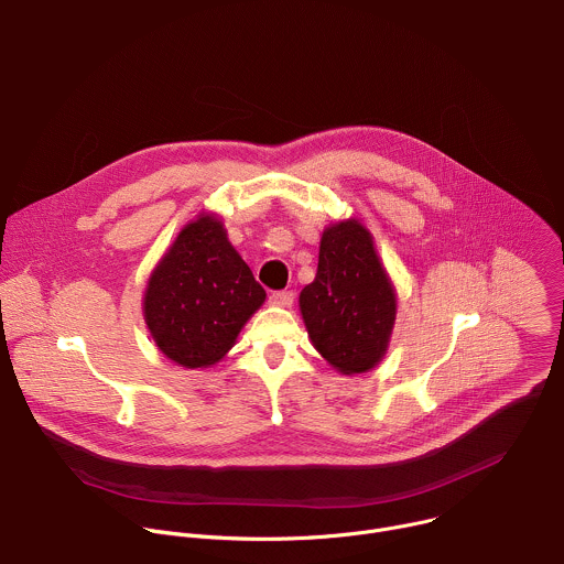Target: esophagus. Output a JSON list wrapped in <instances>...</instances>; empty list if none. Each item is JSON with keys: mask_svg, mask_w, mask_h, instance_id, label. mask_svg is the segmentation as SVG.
I'll use <instances>...</instances> for the list:
<instances>
[{"mask_svg": "<svg viewBox=\"0 0 564 564\" xmlns=\"http://www.w3.org/2000/svg\"><path fill=\"white\" fill-rule=\"evenodd\" d=\"M292 301H294V292H290V290H279V292L270 294V303L276 307H290Z\"/></svg>", "mask_w": 564, "mask_h": 564, "instance_id": "esophagus-1", "label": "esophagus"}]
</instances>
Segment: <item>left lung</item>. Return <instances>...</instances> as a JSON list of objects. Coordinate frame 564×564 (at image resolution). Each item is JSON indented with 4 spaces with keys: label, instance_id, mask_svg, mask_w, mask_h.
Masks as SVG:
<instances>
[{
    "label": "left lung",
    "instance_id": "obj_1",
    "mask_svg": "<svg viewBox=\"0 0 564 564\" xmlns=\"http://www.w3.org/2000/svg\"><path fill=\"white\" fill-rule=\"evenodd\" d=\"M299 307L312 346L339 372H368L383 359L397 294L357 218L324 229L316 276L301 290Z\"/></svg>",
    "mask_w": 564,
    "mask_h": 564
}]
</instances>
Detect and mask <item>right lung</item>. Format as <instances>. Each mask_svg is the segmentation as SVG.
I'll return each mask as SVG.
<instances>
[{
	"label": "right lung",
	"mask_w": 564,
	"mask_h": 564,
	"mask_svg": "<svg viewBox=\"0 0 564 564\" xmlns=\"http://www.w3.org/2000/svg\"><path fill=\"white\" fill-rule=\"evenodd\" d=\"M265 290L227 240L214 214L187 223L144 290L147 328L165 357L185 368L220 361Z\"/></svg>",
	"instance_id": "add662e5"
}]
</instances>
